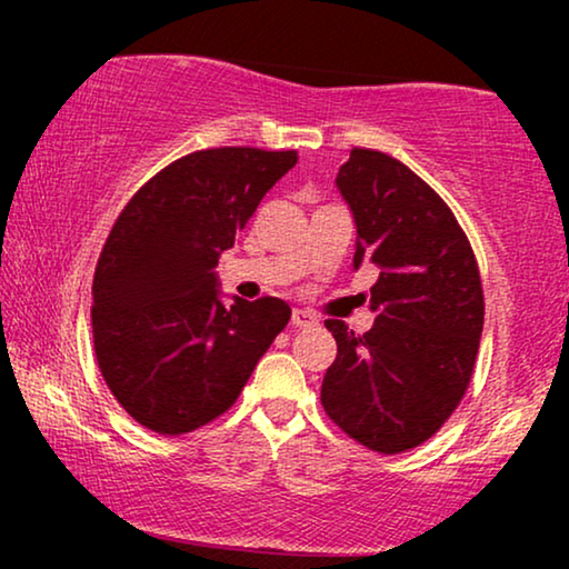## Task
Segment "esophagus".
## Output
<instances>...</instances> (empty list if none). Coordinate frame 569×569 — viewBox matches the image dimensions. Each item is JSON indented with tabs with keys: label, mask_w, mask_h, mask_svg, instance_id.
Masks as SVG:
<instances>
[{
	"label": "esophagus",
	"mask_w": 569,
	"mask_h": 569,
	"mask_svg": "<svg viewBox=\"0 0 569 569\" xmlns=\"http://www.w3.org/2000/svg\"><path fill=\"white\" fill-rule=\"evenodd\" d=\"M292 326H295V329H310V326H316V316L310 313V310L295 308L292 310Z\"/></svg>",
	"instance_id": "esophagus-1"
}]
</instances>
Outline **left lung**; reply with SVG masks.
I'll use <instances>...</instances> for the list:
<instances>
[{
  "instance_id": "obj_1",
  "label": "left lung",
  "mask_w": 569,
  "mask_h": 569,
  "mask_svg": "<svg viewBox=\"0 0 569 569\" xmlns=\"http://www.w3.org/2000/svg\"><path fill=\"white\" fill-rule=\"evenodd\" d=\"M337 186L357 222L355 267L370 261L380 277L370 331L326 321L337 360L321 403L360 446L403 453L430 440L469 388L485 326L479 263L440 193L391 154L355 147Z\"/></svg>"
}]
</instances>
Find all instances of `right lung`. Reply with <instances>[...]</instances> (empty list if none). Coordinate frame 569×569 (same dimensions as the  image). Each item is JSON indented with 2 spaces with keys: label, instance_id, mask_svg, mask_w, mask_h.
<instances>
[{
  "label": "right lung",
  "instance_id": "1",
  "mask_svg": "<svg viewBox=\"0 0 569 569\" xmlns=\"http://www.w3.org/2000/svg\"><path fill=\"white\" fill-rule=\"evenodd\" d=\"M295 162V150L189 152L116 217L92 277V345L106 386L147 430L176 438L224 415L290 321L279 298L224 306L212 269Z\"/></svg>",
  "mask_w": 569,
  "mask_h": 569
}]
</instances>
